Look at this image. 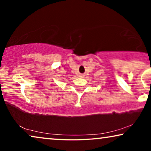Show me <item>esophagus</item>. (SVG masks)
Returning a JSON list of instances; mask_svg holds the SVG:
<instances>
[{"instance_id": "esophagus-1", "label": "esophagus", "mask_w": 151, "mask_h": 151, "mask_svg": "<svg viewBox=\"0 0 151 151\" xmlns=\"http://www.w3.org/2000/svg\"><path fill=\"white\" fill-rule=\"evenodd\" d=\"M82 76H81V77H82Z\"/></svg>"}]
</instances>
